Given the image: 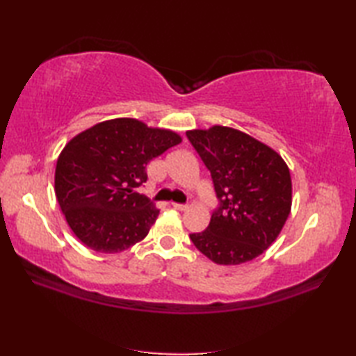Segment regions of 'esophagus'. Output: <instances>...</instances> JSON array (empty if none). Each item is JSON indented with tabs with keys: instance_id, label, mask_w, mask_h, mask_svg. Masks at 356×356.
Instances as JSON below:
<instances>
[{
	"instance_id": "1",
	"label": "esophagus",
	"mask_w": 356,
	"mask_h": 356,
	"mask_svg": "<svg viewBox=\"0 0 356 356\" xmlns=\"http://www.w3.org/2000/svg\"><path fill=\"white\" fill-rule=\"evenodd\" d=\"M172 208H176L179 211H185L188 208L186 203H172Z\"/></svg>"
}]
</instances>
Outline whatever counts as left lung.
Listing matches in <instances>:
<instances>
[{"label":"left lung","mask_w":356,"mask_h":356,"mask_svg":"<svg viewBox=\"0 0 356 356\" xmlns=\"http://www.w3.org/2000/svg\"><path fill=\"white\" fill-rule=\"evenodd\" d=\"M211 172L218 205L208 228L190 234L217 264L254 260L274 243L292 205L289 168L274 149L228 127L186 131Z\"/></svg>","instance_id":"obj_1"}]
</instances>
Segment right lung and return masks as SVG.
<instances>
[{"instance_id":"add662e5","label":"right lung","mask_w":356,"mask_h":356,"mask_svg":"<svg viewBox=\"0 0 356 356\" xmlns=\"http://www.w3.org/2000/svg\"><path fill=\"white\" fill-rule=\"evenodd\" d=\"M180 142L176 133L130 118L105 120L73 138L58 157L55 193L74 236L104 254L145 238L159 216L139 193L147 165Z\"/></svg>"}]
</instances>
